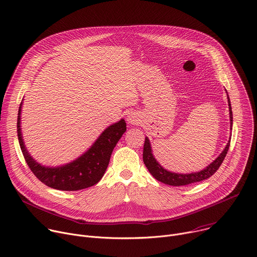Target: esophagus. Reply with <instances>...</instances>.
<instances>
[{"mask_svg": "<svg viewBox=\"0 0 257 257\" xmlns=\"http://www.w3.org/2000/svg\"><path fill=\"white\" fill-rule=\"evenodd\" d=\"M127 122H128V124H130V125H135V124H138L139 119H138V117H137L136 114L130 112V113H128V115H127Z\"/></svg>", "mask_w": 257, "mask_h": 257, "instance_id": "obj_1", "label": "esophagus"}]
</instances>
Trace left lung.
<instances>
[{"label": "left lung", "instance_id": "8db88e82", "mask_svg": "<svg viewBox=\"0 0 257 257\" xmlns=\"http://www.w3.org/2000/svg\"><path fill=\"white\" fill-rule=\"evenodd\" d=\"M227 96H228L227 98H228L229 112H230V129L232 130L233 113H232L231 101H230L228 92H227ZM229 148H230V140L228 141L224 151L219 154V156L212 163H210L205 169L199 172L190 173V174H179V173L170 172L166 170L163 166H161V164L157 161V159L153 154L152 144L149 137H145V142L143 146V163L145 167L150 171V173L155 177V179L164 183V184L171 185V186H184V185L193 184V183H196V182L203 181L205 179H208L210 176H212L217 171L219 166L222 165L229 151Z\"/></svg>", "mask_w": 257, "mask_h": 257}]
</instances>
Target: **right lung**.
<instances>
[{
  "mask_svg": "<svg viewBox=\"0 0 257 257\" xmlns=\"http://www.w3.org/2000/svg\"><path fill=\"white\" fill-rule=\"evenodd\" d=\"M22 102L18 111L17 135L23 157L35 177L47 186L63 191L85 189L99 182L108 166L113 150L127 129L125 120L121 119L105 128L90 148L76 160L58 167H47L36 162L24 144L21 132Z\"/></svg>",
  "mask_w": 257,
  "mask_h": 257,
  "instance_id": "add662e5",
  "label": "right lung"
}]
</instances>
